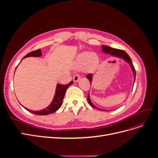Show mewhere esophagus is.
<instances>
[{
	"instance_id": "1",
	"label": "esophagus",
	"mask_w": 158,
	"mask_h": 158,
	"mask_svg": "<svg viewBox=\"0 0 158 158\" xmlns=\"http://www.w3.org/2000/svg\"><path fill=\"white\" fill-rule=\"evenodd\" d=\"M80 79V76H79V74H75L74 76V77H73V81L74 82H78L79 81V80Z\"/></svg>"
}]
</instances>
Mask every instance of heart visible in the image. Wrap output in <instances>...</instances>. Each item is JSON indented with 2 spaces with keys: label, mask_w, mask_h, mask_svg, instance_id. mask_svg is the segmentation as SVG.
I'll use <instances>...</instances> for the list:
<instances>
[{
  "label": "heart",
  "mask_w": 158,
  "mask_h": 158,
  "mask_svg": "<svg viewBox=\"0 0 158 158\" xmlns=\"http://www.w3.org/2000/svg\"><path fill=\"white\" fill-rule=\"evenodd\" d=\"M78 68H83L85 73H93L98 67L99 57L95 52L84 51L78 55L76 60Z\"/></svg>",
  "instance_id": "heart-1"
}]
</instances>
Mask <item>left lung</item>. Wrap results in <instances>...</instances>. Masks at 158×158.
<instances>
[{
  "label": "left lung",
  "mask_w": 158,
  "mask_h": 158,
  "mask_svg": "<svg viewBox=\"0 0 158 158\" xmlns=\"http://www.w3.org/2000/svg\"><path fill=\"white\" fill-rule=\"evenodd\" d=\"M102 51L105 53L106 54H109L110 55L114 56L115 57H117V58H120L123 60H125L126 63H127L129 65L131 66V68L132 69V71L134 74V83L135 82V79H136V70L135 69V67H134L133 64L132 63V60L131 59V57L128 56V55L127 53V52L123 50H120V49H114V48H112V47H110L106 45H102ZM86 78L89 80L90 84H92V78H93V75L92 74H89L86 76ZM88 102L89 103V105L92 107H94L95 109H98L99 110H102V111H107V110H103L100 108L97 107L96 106H95L93 104V103L92 102L90 99V97H89V94L88 95Z\"/></svg>",
  "instance_id": "1"
}]
</instances>
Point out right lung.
Returning <instances> with one entry per match:
<instances>
[{"instance_id":"1","label":"right lung","mask_w":158,"mask_h":158,"mask_svg":"<svg viewBox=\"0 0 158 158\" xmlns=\"http://www.w3.org/2000/svg\"><path fill=\"white\" fill-rule=\"evenodd\" d=\"M41 55H42V53H41V49H40L36 51H33L32 52H29V53L27 54L23 59H25L26 57H29V56L38 57V56H41ZM73 84V81H71L70 83L66 85L57 84L53 99H52L51 104L49 105L48 106L44 109L40 110V111H31L30 109H27L24 107H24L26 110H27L28 111H30V113H32L35 114H38V115H47V114H49L51 113H54L57 110L61 107L62 104H63V99L65 95L66 89H67L70 85H71Z\"/></svg>"}]
</instances>
